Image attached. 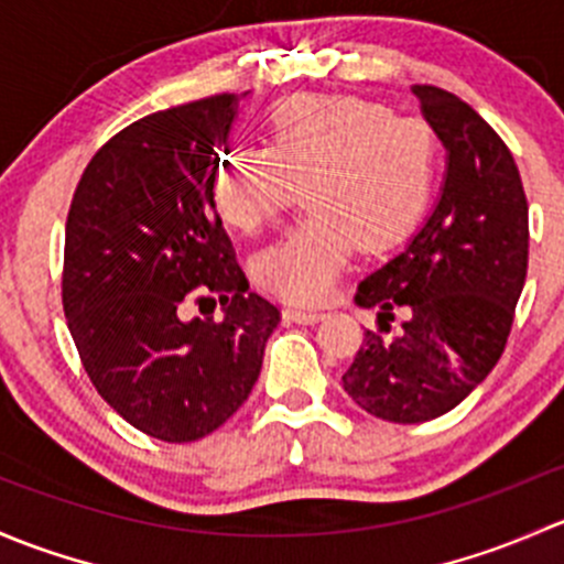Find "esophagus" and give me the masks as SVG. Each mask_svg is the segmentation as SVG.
<instances>
[{
	"mask_svg": "<svg viewBox=\"0 0 564 564\" xmlns=\"http://www.w3.org/2000/svg\"><path fill=\"white\" fill-rule=\"evenodd\" d=\"M282 315H284V321H293V323H301V325H312V323L323 321L325 312H321V310H301V306H284Z\"/></svg>",
	"mask_w": 564,
	"mask_h": 564,
	"instance_id": "esophagus-1",
	"label": "esophagus"
}]
</instances>
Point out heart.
<instances>
[{
  "label": "heart",
  "instance_id": "obj_1",
  "mask_svg": "<svg viewBox=\"0 0 564 564\" xmlns=\"http://www.w3.org/2000/svg\"><path fill=\"white\" fill-rule=\"evenodd\" d=\"M437 141L426 121L350 95H299L271 110L265 149H228L212 197L225 223L260 234L306 182L304 219L254 258L260 288L321 304L356 249L402 243L426 214Z\"/></svg>",
  "mask_w": 564,
  "mask_h": 564
}]
</instances>
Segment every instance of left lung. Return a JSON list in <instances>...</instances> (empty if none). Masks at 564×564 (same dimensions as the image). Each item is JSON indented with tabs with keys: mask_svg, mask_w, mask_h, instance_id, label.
I'll return each mask as SVG.
<instances>
[{
	"mask_svg": "<svg viewBox=\"0 0 564 564\" xmlns=\"http://www.w3.org/2000/svg\"><path fill=\"white\" fill-rule=\"evenodd\" d=\"M448 152L432 217L382 269L358 284L356 304L380 330L341 375L347 397L391 423L445 415L497 367L527 280L530 212L513 154L464 100L412 86ZM397 311L399 335L386 337Z\"/></svg>",
	"mask_w": 564,
	"mask_h": 564,
	"instance_id": "left-lung-1",
	"label": "left lung"
}]
</instances>
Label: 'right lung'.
<instances>
[{
  "label": "right lung",
  "mask_w": 564,
  "mask_h": 564,
  "mask_svg": "<svg viewBox=\"0 0 564 564\" xmlns=\"http://www.w3.org/2000/svg\"><path fill=\"white\" fill-rule=\"evenodd\" d=\"M236 108V95H212L132 121L91 156L69 203L62 304L80 364L110 408L162 443L206 437L247 402L280 323L249 293L212 197ZM217 297L219 324L183 317Z\"/></svg>",
  "instance_id": "right-lung-1"
}]
</instances>
